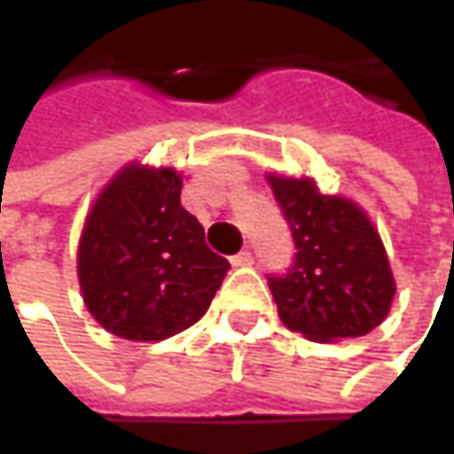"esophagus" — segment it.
Segmentation results:
<instances>
[{
  "instance_id": "esophagus-1",
  "label": "esophagus",
  "mask_w": 454,
  "mask_h": 454,
  "mask_svg": "<svg viewBox=\"0 0 454 454\" xmlns=\"http://www.w3.org/2000/svg\"><path fill=\"white\" fill-rule=\"evenodd\" d=\"M231 265H236V268H239V265H252V252L241 249L239 254H233V257H231Z\"/></svg>"
}]
</instances>
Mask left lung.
Returning <instances> with one entry per match:
<instances>
[{
    "label": "left lung",
    "instance_id": "1",
    "mask_svg": "<svg viewBox=\"0 0 454 454\" xmlns=\"http://www.w3.org/2000/svg\"><path fill=\"white\" fill-rule=\"evenodd\" d=\"M273 197L294 236V265L268 286L286 328L310 341L371 333L389 316L395 276L379 231L365 210L320 194L313 178L268 173Z\"/></svg>",
    "mask_w": 454,
    "mask_h": 454
}]
</instances>
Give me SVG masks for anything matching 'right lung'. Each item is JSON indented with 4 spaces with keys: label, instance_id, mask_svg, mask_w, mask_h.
I'll return each instance as SVG.
<instances>
[{
    "label": "right lung",
    "instance_id": "obj_1",
    "mask_svg": "<svg viewBox=\"0 0 454 454\" xmlns=\"http://www.w3.org/2000/svg\"><path fill=\"white\" fill-rule=\"evenodd\" d=\"M181 173L131 162L91 205L78 241V284L94 320L131 341H162L207 313L228 260L181 207Z\"/></svg>",
    "mask_w": 454,
    "mask_h": 454
}]
</instances>
